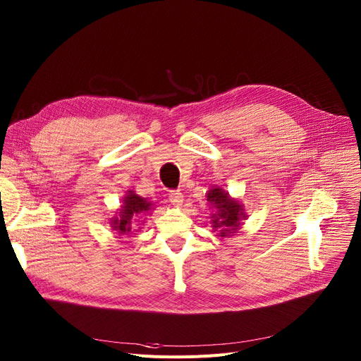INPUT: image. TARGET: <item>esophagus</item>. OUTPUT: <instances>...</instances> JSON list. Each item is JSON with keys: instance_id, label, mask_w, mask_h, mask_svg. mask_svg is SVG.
<instances>
[{"instance_id": "obj_1", "label": "esophagus", "mask_w": 361, "mask_h": 361, "mask_svg": "<svg viewBox=\"0 0 361 361\" xmlns=\"http://www.w3.org/2000/svg\"><path fill=\"white\" fill-rule=\"evenodd\" d=\"M169 202H171V204H174L176 207H180L181 204H183V202H184V196H183V193H180V192H171L169 193Z\"/></svg>"}]
</instances>
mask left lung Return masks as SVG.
<instances>
[{
    "label": "left lung",
    "instance_id": "1",
    "mask_svg": "<svg viewBox=\"0 0 361 361\" xmlns=\"http://www.w3.org/2000/svg\"><path fill=\"white\" fill-rule=\"evenodd\" d=\"M206 197L211 204V209H214V214H211L209 218L216 235L221 238L234 235L247 218L243 203L231 197L230 193L219 185H212L211 190L206 193Z\"/></svg>",
    "mask_w": 361,
    "mask_h": 361
}]
</instances>
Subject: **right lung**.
Returning <instances> with one entry per match:
<instances>
[{"instance_id": "add662e5", "label": "right lung", "mask_w": 361, "mask_h": 361, "mask_svg": "<svg viewBox=\"0 0 361 361\" xmlns=\"http://www.w3.org/2000/svg\"><path fill=\"white\" fill-rule=\"evenodd\" d=\"M152 209H154V203L147 202L146 197L136 195L135 190H127V193L121 199L120 209H117L116 215L109 219L112 231H116L118 235L130 234L131 231H135L133 225H139V219L147 216Z\"/></svg>"}]
</instances>
